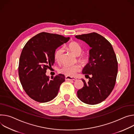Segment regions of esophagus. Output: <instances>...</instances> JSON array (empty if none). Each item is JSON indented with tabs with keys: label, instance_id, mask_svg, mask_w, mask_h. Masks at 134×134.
<instances>
[{
	"label": "esophagus",
	"instance_id": "esophagus-1",
	"mask_svg": "<svg viewBox=\"0 0 134 134\" xmlns=\"http://www.w3.org/2000/svg\"><path fill=\"white\" fill-rule=\"evenodd\" d=\"M65 80H76L77 79L76 78L74 77H69V76H66L65 78Z\"/></svg>",
	"mask_w": 134,
	"mask_h": 134
}]
</instances>
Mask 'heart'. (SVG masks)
I'll return each mask as SVG.
<instances>
[{
  "mask_svg": "<svg viewBox=\"0 0 134 134\" xmlns=\"http://www.w3.org/2000/svg\"><path fill=\"white\" fill-rule=\"evenodd\" d=\"M67 48L75 55L77 56H79L78 60V62H80L82 65H86L87 63H88L89 59H90V56H89V55L87 53L81 54L82 51V48L78 42L75 41H72L69 42L67 45ZM63 53V49L62 48H58L55 52L54 58L56 62H60ZM81 68L79 65H75L73 66L65 65L60 69L59 72L67 76L73 77L76 75L77 73L79 72Z\"/></svg>",
  "mask_w": 134,
  "mask_h": 134,
  "instance_id": "1",
  "label": "heart"
}]
</instances>
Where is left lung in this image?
Wrapping results in <instances>:
<instances>
[{"label": "left lung", "instance_id": "1", "mask_svg": "<svg viewBox=\"0 0 134 134\" xmlns=\"http://www.w3.org/2000/svg\"><path fill=\"white\" fill-rule=\"evenodd\" d=\"M76 38L91 48L89 62L82 72L89 81L86 82L81 79L84 87L78 91V97L88 104H97L104 100L113 90L118 73L116 57L110 42L96 32Z\"/></svg>", "mask_w": 134, "mask_h": 134}]
</instances>
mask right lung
Listing matches in <instances>:
<instances>
[{
	"label": "right lung",
	"mask_w": 134,
	"mask_h": 134,
	"mask_svg": "<svg viewBox=\"0 0 134 134\" xmlns=\"http://www.w3.org/2000/svg\"><path fill=\"white\" fill-rule=\"evenodd\" d=\"M69 39L62 35L43 32L25 44L20 57L19 75L23 90L31 98L45 103L57 96L65 76L59 74L50 80L46 72L55 62L56 49Z\"/></svg>",
	"instance_id": "add662e5"
}]
</instances>
